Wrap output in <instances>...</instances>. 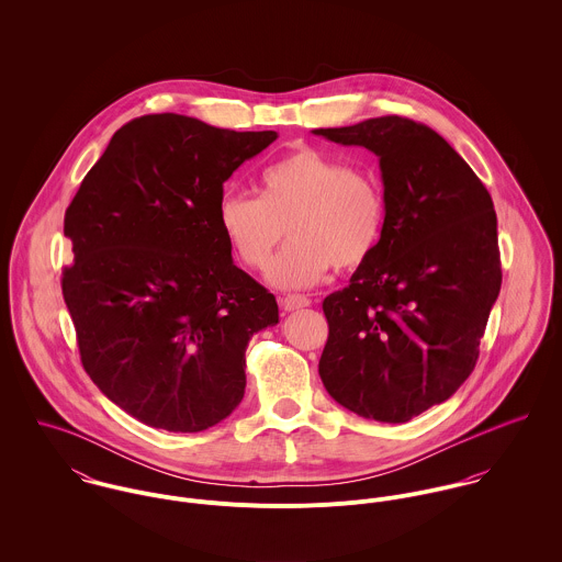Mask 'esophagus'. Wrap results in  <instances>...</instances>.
I'll return each instance as SVG.
<instances>
[{
  "instance_id": "1",
  "label": "esophagus",
  "mask_w": 562,
  "mask_h": 562,
  "mask_svg": "<svg viewBox=\"0 0 562 562\" xmlns=\"http://www.w3.org/2000/svg\"><path fill=\"white\" fill-rule=\"evenodd\" d=\"M312 301L307 296H301V294H288L281 299V307L285 312H294V310H303V307H310Z\"/></svg>"
}]
</instances>
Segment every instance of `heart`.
Listing matches in <instances>:
<instances>
[{
    "label": "heart",
    "mask_w": 562,
    "mask_h": 562,
    "mask_svg": "<svg viewBox=\"0 0 562 562\" xmlns=\"http://www.w3.org/2000/svg\"><path fill=\"white\" fill-rule=\"evenodd\" d=\"M381 183L314 147H299L259 175V196L227 192L218 225L241 263L263 270L285 234L268 279L279 288L318 283L330 266L350 270L372 257L385 234Z\"/></svg>",
    "instance_id": "1"
}]
</instances>
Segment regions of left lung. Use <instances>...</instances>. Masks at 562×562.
<instances>
[{
  "label": "left lung",
  "mask_w": 562,
  "mask_h": 562,
  "mask_svg": "<svg viewBox=\"0 0 562 562\" xmlns=\"http://www.w3.org/2000/svg\"><path fill=\"white\" fill-rule=\"evenodd\" d=\"M314 134L376 154L387 199L379 248L322 303V383L348 411L402 424L448 401L479 361L502 285L493 201L424 123L392 114Z\"/></svg>",
  "instance_id": "obj_1"
}]
</instances>
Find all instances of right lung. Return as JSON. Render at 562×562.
<instances>
[{"mask_svg":"<svg viewBox=\"0 0 562 562\" xmlns=\"http://www.w3.org/2000/svg\"><path fill=\"white\" fill-rule=\"evenodd\" d=\"M274 140L147 114L112 136L67 207L63 296L81 366L147 426L199 432L232 415L248 339L279 322L218 225L223 183Z\"/></svg>","mask_w":562,"mask_h":562,"instance_id":"obj_1","label":"right lung"}]
</instances>
